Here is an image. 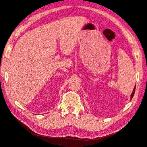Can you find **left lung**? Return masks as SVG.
<instances>
[{
	"mask_svg": "<svg viewBox=\"0 0 147 147\" xmlns=\"http://www.w3.org/2000/svg\"><path fill=\"white\" fill-rule=\"evenodd\" d=\"M135 91H136V85H135V86H134V90H133V91H132V94H131V100H132L133 96H134V95Z\"/></svg>",
	"mask_w": 147,
	"mask_h": 147,
	"instance_id": "1",
	"label": "left lung"
}]
</instances>
